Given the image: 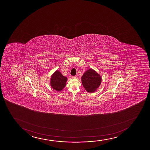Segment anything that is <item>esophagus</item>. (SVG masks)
Returning a JSON list of instances; mask_svg holds the SVG:
<instances>
[{
	"label": "esophagus",
	"instance_id": "34e87169",
	"mask_svg": "<svg viewBox=\"0 0 150 150\" xmlns=\"http://www.w3.org/2000/svg\"><path fill=\"white\" fill-rule=\"evenodd\" d=\"M72 78L73 79H77L78 76H72Z\"/></svg>",
	"mask_w": 150,
	"mask_h": 150
}]
</instances>
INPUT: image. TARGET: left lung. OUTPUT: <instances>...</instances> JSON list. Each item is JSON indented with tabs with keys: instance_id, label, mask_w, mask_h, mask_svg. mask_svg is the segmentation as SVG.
I'll return each instance as SVG.
<instances>
[{
	"instance_id": "1",
	"label": "left lung",
	"mask_w": 150,
	"mask_h": 150,
	"mask_svg": "<svg viewBox=\"0 0 150 150\" xmlns=\"http://www.w3.org/2000/svg\"><path fill=\"white\" fill-rule=\"evenodd\" d=\"M81 79L85 90L90 93L96 91L102 83L101 76L93 69H89L85 71Z\"/></svg>"
}]
</instances>
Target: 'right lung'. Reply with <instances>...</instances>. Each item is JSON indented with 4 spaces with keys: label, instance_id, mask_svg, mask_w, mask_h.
<instances>
[{
    "label": "right lung",
    "instance_id": "add662e5",
    "mask_svg": "<svg viewBox=\"0 0 150 150\" xmlns=\"http://www.w3.org/2000/svg\"><path fill=\"white\" fill-rule=\"evenodd\" d=\"M67 78L57 70L50 78V84L52 88L57 91H61L66 86Z\"/></svg>",
    "mask_w": 150,
    "mask_h": 150
}]
</instances>
